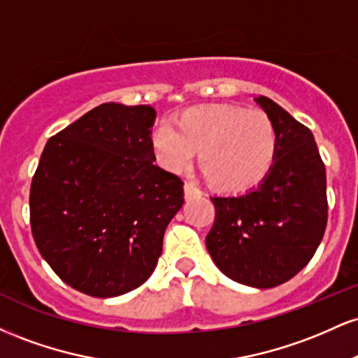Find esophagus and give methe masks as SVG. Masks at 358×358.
Segmentation results:
<instances>
[{"label": "esophagus", "mask_w": 358, "mask_h": 358, "mask_svg": "<svg viewBox=\"0 0 358 358\" xmlns=\"http://www.w3.org/2000/svg\"><path fill=\"white\" fill-rule=\"evenodd\" d=\"M183 190H185V199H193V196H199L202 195V192L195 187L193 183H185L183 185Z\"/></svg>", "instance_id": "34e87169"}]
</instances>
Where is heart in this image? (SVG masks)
<instances>
[{"instance_id":"b5f03b06","label":"heart","mask_w":358,"mask_h":358,"mask_svg":"<svg viewBox=\"0 0 358 358\" xmlns=\"http://www.w3.org/2000/svg\"><path fill=\"white\" fill-rule=\"evenodd\" d=\"M151 131V150L158 165L182 173L199 150L200 170L213 188L242 193L268 176L278 153V133L262 110L239 106H205L183 110Z\"/></svg>"}]
</instances>
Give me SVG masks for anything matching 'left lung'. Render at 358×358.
Instances as JSON below:
<instances>
[{"label": "left lung", "instance_id": "left-lung-1", "mask_svg": "<svg viewBox=\"0 0 358 358\" xmlns=\"http://www.w3.org/2000/svg\"><path fill=\"white\" fill-rule=\"evenodd\" d=\"M254 101L276 127V159L252 190L212 196L215 222L205 242L225 276L268 289L296 276L323 239L327 171L306 126L269 97Z\"/></svg>", "mask_w": 358, "mask_h": 358}]
</instances>
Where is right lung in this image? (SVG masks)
Here are the masks:
<instances>
[{
  "label": "right lung",
  "mask_w": 358,
  "mask_h": 358,
  "mask_svg": "<svg viewBox=\"0 0 358 358\" xmlns=\"http://www.w3.org/2000/svg\"><path fill=\"white\" fill-rule=\"evenodd\" d=\"M151 106L106 102L48 139L30 188L36 248L62 281L94 298L153 274L183 182L155 165Z\"/></svg>",
  "instance_id": "1"
}]
</instances>
